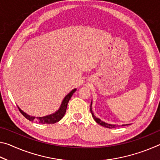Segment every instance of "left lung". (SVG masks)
Returning a JSON list of instances; mask_svg holds the SVG:
<instances>
[{"label": "left lung", "mask_w": 160, "mask_h": 160, "mask_svg": "<svg viewBox=\"0 0 160 160\" xmlns=\"http://www.w3.org/2000/svg\"><path fill=\"white\" fill-rule=\"evenodd\" d=\"M90 112L92 113V116L93 118L94 119V121H95L97 123H99V125H101V126H104V127H106V128H116V127H117V126H116V125H112V124H109V123H107L105 122H103V121L100 120L99 118L96 117V116L94 115V113L92 112V103H91V105H90ZM126 125H127V124H126ZM126 125H122V126H126Z\"/></svg>", "instance_id": "1"}]
</instances>
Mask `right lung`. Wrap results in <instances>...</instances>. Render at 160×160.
Listing matches in <instances>:
<instances>
[{
	"mask_svg": "<svg viewBox=\"0 0 160 160\" xmlns=\"http://www.w3.org/2000/svg\"><path fill=\"white\" fill-rule=\"evenodd\" d=\"M75 91H76V89H74V90H72L68 94H67V95L65 97L64 99L63 100V102H62V104L61 105L60 109H59L56 112L53 113V114L48 115L47 116H44V117L35 118V117H34V116H30L27 114V113H25V112H23L22 111L19 107H18V109L22 114L25 116L27 119H28V120L30 121H33L34 120L42 124L55 123L60 121L61 119L64 116L65 113H66V112L68 103L70 99L71 98V97L72 96V94H73Z\"/></svg>",
	"mask_w": 160,
	"mask_h": 160,
	"instance_id": "right-lung-1",
	"label": "right lung"
}]
</instances>
